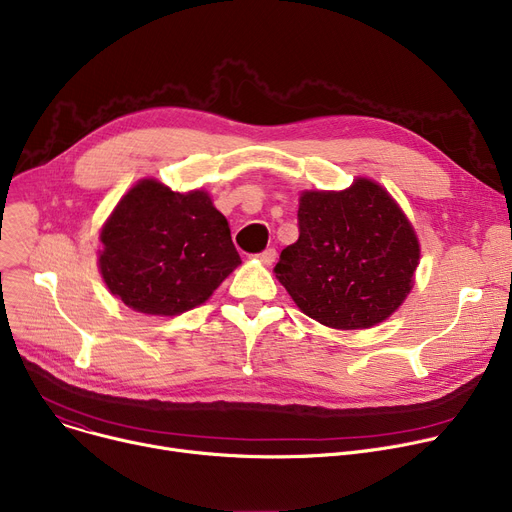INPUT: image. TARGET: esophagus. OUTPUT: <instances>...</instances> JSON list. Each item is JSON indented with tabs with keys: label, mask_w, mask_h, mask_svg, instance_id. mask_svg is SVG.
<instances>
[{
	"label": "esophagus",
	"mask_w": 512,
	"mask_h": 512,
	"mask_svg": "<svg viewBox=\"0 0 512 512\" xmlns=\"http://www.w3.org/2000/svg\"><path fill=\"white\" fill-rule=\"evenodd\" d=\"M257 259H259L261 263H265V265H271V263L276 261V249H274V247H269V249L261 251V253L257 255Z\"/></svg>",
	"instance_id": "obj_1"
}]
</instances>
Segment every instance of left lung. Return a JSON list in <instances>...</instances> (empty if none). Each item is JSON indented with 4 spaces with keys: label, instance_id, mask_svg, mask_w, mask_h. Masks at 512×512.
I'll list each match as a JSON object with an SVG mask.
<instances>
[{
    "label": "left lung",
    "instance_id": "1",
    "mask_svg": "<svg viewBox=\"0 0 512 512\" xmlns=\"http://www.w3.org/2000/svg\"><path fill=\"white\" fill-rule=\"evenodd\" d=\"M418 261V238L393 197L358 179L346 191L300 195L298 241L274 271L304 315L333 329H366L410 294Z\"/></svg>",
    "mask_w": 512,
    "mask_h": 512
}]
</instances>
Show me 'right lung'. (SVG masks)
Masks as SVG:
<instances>
[{
  "mask_svg": "<svg viewBox=\"0 0 512 512\" xmlns=\"http://www.w3.org/2000/svg\"><path fill=\"white\" fill-rule=\"evenodd\" d=\"M100 274L133 311L173 317L206 302L241 263L226 218L206 191L144 179L100 232Z\"/></svg>",
  "mask_w": 512,
  "mask_h": 512,
  "instance_id": "right-lung-1",
  "label": "right lung"
}]
</instances>
